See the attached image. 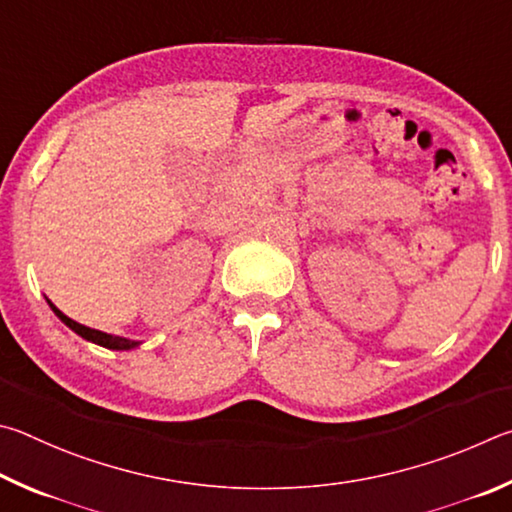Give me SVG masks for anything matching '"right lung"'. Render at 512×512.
<instances>
[{"label":"right lung","instance_id":"1","mask_svg":"<svg viewBox=\"0 0 512 512\" xmlns=\"http://www.w3.org/2000/svg\"><path fill=\"white\" fill-rule=\"evenodd\" d=\"M49 308L56 312V317L62 321V324L69 326L71 330H74L76 335H80L83 339H87V342L92 344H98L103 348H110V351H132V348H137L141 342H134V339H125V337H116V335H107V333H101V330H94V328H87L83 324H78V321L69 319L67 315H62V312L53 306V303L47 299Z\"/></svg>","mask_w":512,"mask_h":512}]
</instances>
